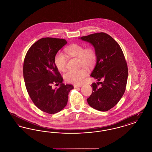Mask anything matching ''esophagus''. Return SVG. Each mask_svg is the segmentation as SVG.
Instances as JSON below:
<instances>
[{
  "mask_svg": "<svg viewBox=\"0 0 152 152\" xmlns=\"http://www.w3.org/2000/svg\"><path fill=\"white\" fill-rule=\"evenodd\" d=\"M82 87L81 85H74V88H80Z\"/></svg>",
  "mask_w": 152,
  "mask_h": 152,
  "instance_id": "esophagus-1",
  "label": "esophagus"
}]
</instances>
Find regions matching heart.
Wrapping results in <instances>:
<instances>
[{"label": "heart", "mask_w": 152, "mask_h": 152, "mask_svg": "<svg viewBox=\"0 0 152 152\" xmlns=\"http://www.w3.org/2000/svg\"><path fill=\"white\" fill-rule=\"evenodd\" d=\"M66 53L72 57L79 58L80 66L88 69L93 68L96 61V53L92 47H84L79 44H73L65 50ZM66 58L61 52H58L54 58V64L59 71L64 72L66 68ZM87 70L82 68L77 71H69L64 75V79L68 83L75 84H81L87 75Z\"/></svg>", "instance_id": "b5f03b06"}]
</instances>
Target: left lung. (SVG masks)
<instances>
[{"instance_id": "obj_1", "label": "left lung", "mask_w": 152, "mask_h": 152, "mask_svg": "<svg viewBox=\"0 0 152 152\" xmlns=\"http://www.w3.org/2000/svg\"><path fill=\"white\" fill-rule=\"evenodd\" d=\"M80 39L94 47L97 56L91 76L99 82L92 84L93 91L87 102L93 108L107 111L120 101L126 89L128 71L123 51L111 36L104 32ZM99 83L100 87H98Z\"/></svg>"}]
</instances>
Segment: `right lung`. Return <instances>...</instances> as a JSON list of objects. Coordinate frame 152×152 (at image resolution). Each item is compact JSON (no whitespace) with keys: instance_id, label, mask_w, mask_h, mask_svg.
<instances>
[{"instance_id":"add662e5","label":"right lung","mask_w":152,"mask_h":152,"mask_svg":"<svg viewBox=\"0 0 152 152\" xmlns=\"http://www.w3.org/2000/svg\"><path fill=\"white\" fill-rule=\"evenodd\" d=\"M67 43L65 39L44 37L27 52L23 64V77L30 98L36 107L49 114L61 111L66 105L73 86L63 83V79L54 64L58 51ZM60 84L58 88L51 85Z\"/></svg>"}]
</instances>
